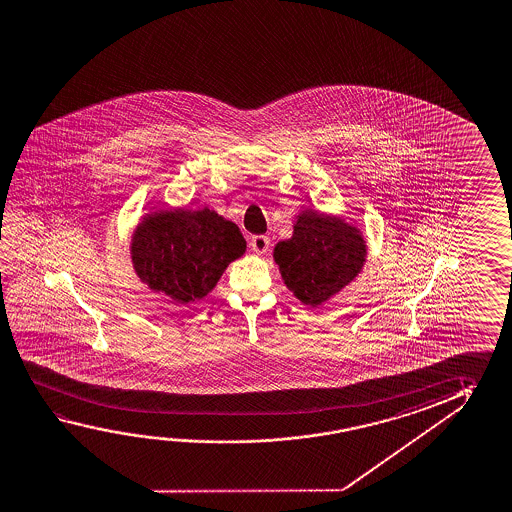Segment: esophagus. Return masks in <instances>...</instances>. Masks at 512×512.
Wrapping results in <instances>:
<instances>
[{
	"mask_svg": "<svg viewBox=\"0 0 512 512\" xmlns=\"http://www.w3.org/2000/svg\"><path fill=\"white\" fill-rule=\"evenodd\" d=\"M250 246H252L253 252L262 255V253H266L269 250V237H266V235H253Z\"/></svg>",
	"mask_w": 512,
	"mask_h": 512,
	"instance_id": "34e87169",
	"label": "esophagus"
}]
</instances>
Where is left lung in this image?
Wrapping results in <instances>:
<instances>
[{
  "label": "left lung",
  "mask_w": 512,
  "mask_h": 512,
  "mask_svg": "<svg viewBox=\"0 0 512 512\" xmlns=\"http://www.w3.org/2000/svg\"><path fill=\"white\" fill-rule=\"evenodd\" d=\"M285 285L300 302L318 307L339 293L361 271L366 244L341 219L303 212L291 239L275 246Z\"/></svg>",
  "instance_id": "8db88e82"
}]
</instances>
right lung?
<instances>
[{"label": "right lung", "instance_id": "obj_1", "mask_svg": "<svg viewBox=\"0 0 512 512\" xmlns=\"http://www.w3.org/2000/svg\"><path fill=\"white\" fill-rule=\"evenodd\" d=\"M244 250L237 225L214 210H166L137 227L132 260L151 289L189 303L207 296Z\"/></svg>", "mask_w": 512, "mask_h": 512}]
</instances>
